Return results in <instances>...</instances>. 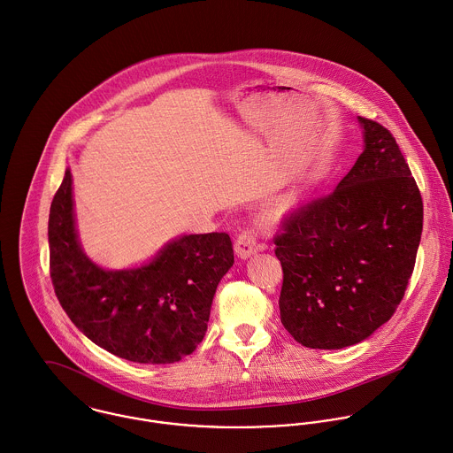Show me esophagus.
Wrapping results in <instances>:
<instances>
[{"mask_svg":"<svg viewBox=\"0 0 453 453\" xmlns=\"http://www.w3.org/2000/svg\"><path fill=\"white\" fill-rule=\"evenodd\" d=\"M263 249H265V247L259 243L257 234H256L254 229H243V231L238 234L236 242H234V252H236V256L242 257V259H249L250 256L257 254V252L263 250Z\"/></svg>","mask_w":453,"mask_h":453,"instance_id":"obj_1","label":"esophagus"}]
</instances>
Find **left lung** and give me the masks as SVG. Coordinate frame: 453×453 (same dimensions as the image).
Wrapping results in <instances>:
<instances>
[{
	"label": "left lung",
	"instance_id": "1",
	"mask_svg": "<svg viewBox=\"0 0 453 453\" xmlns=\"http://www.w3.org/2000/svg\"><path fill=\"white\" fill-rule=\"evenodd\" d=\"M364 152L338 187L274 236L280 319L308 349L356 345L390 320L413 274L424 203L392 133L359 117Z\"/></svg>",
	"mask_w": 453,
	"mask_h": 453
}]
</instances>
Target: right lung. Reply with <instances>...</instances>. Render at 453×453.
Instances as JSON below:
<instances>
[{"label":"right lung","instance_id":"add662e5","mask_svg":"<svg viewBox=\"0 0 453 453\" xmlns=\"http://www.w3.org/2000/svg\"><path fill=\"white\" fill-rule=\"evenodd\" d=\"M50 278L72 322L97 347L140 364H170L203 342L213 294L234 263L227 233L188 234L147 266L97 268L82 252L66 170L49 215Z\"/></svg>","mask_w":453,"mask_h":453}]
</instances>
